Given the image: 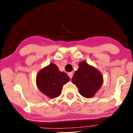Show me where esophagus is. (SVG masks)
Listing matches in <instances>:
<instances>
[{
	"mask_svg": "<svg viewBox=\"0 0 133 133\" xmlns=\"http://www.w3.org/2000/svg\"><path fill=\"white\" fill-rule=\"evenodd\" d=\"M67 75H68V76H69L70 78H71L72 77H73V73H72V72H69V73H68V74H67Z\"/></svg>",
	"mask_w": 133,
	"mask_h": 133,
	"instance_id": "1",
	"label": "esophagus"
}]
</instances>
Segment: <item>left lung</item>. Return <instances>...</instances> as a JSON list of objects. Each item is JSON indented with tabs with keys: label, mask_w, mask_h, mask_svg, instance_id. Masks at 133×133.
Segmentation results:
<instances>
[{
	"label": "left lung",
	"mask_w": 133,
	"mask_h": 133,
	"mask_svg": "<svg viewBox=\"0 0 133 133\" xmlns=\"http://www.w3.org/2000/svg\"><path fill=\"white\" fill-rule=\"evenodd\" d=\"M71 82L77 87L81 95L91 98L102 87L103 77L100 71L82 61L78 63V69L74 74Z\"/></svg>",
	"instance_id": "left-lung-1"
}]
</instances>
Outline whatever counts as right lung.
<instances>
[{
    "instance_id": "add662e5",
    "label": "right lung",
    "mask_w": 133,
    "mask_h": 133,
    "mask_svg": "<svg viewBox=\"0 0 133 133\" xmlns=\"http://www.w3.org/2000/svg\"><path fill=\"white\" fill-rule=\"evenodd\" d=\"M69 80L66 73L60 71L58 67L51 63L37 73L36 84L42 93L49 98H54L60 95L63 85Z\"/></svg>"
}]
</instances>
